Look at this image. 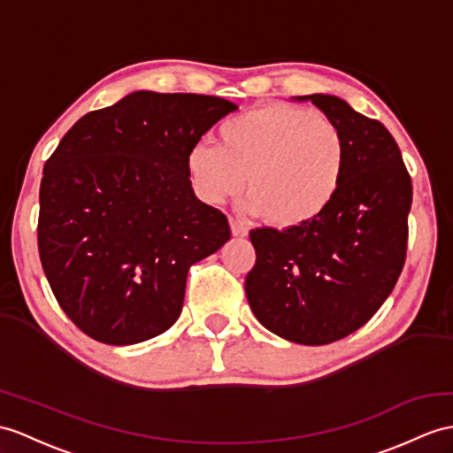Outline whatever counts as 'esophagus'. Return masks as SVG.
Masks as SVG:
<instances>
[{
    "label": "esophagus",
    "instance_id": "esophagus-1",
    "mask_svg": "<svg viewBox=\"0 0 453 453\" xmlns=\"http://www.w3.org/2000/svg\"><path fill=\"white\" fill-rule=\"evenodd\" d=\"M228 223H230V230H233V234L234 236H238V238H244V236H248V228L240 223V220H236V219H233L230 217L228 219Z\"/></svg>",
    "mask_w": 453,
    "mask_h": 453
}]
</instances>
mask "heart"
<instances>
[{
	"label": "heart",
	"instance_id": "b5f03b06",
	"mask_svg": "<svg viewBox=\"0 0 453 453\" xmlns=\"http://www.w3.org/2000/svg\"><path fill=\"white\" fill-rule=\"evenodd\" d=\"M217 146L197 143L186 157L196 194L220 203L244 188L248 211L279 230L321 219L344 184L348 143L333 120L313 109L267 104L230 117Z\"/></svg>",
	"mask_w": 453,
	"mask_h": 453
}]
</instances>
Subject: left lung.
<instances>
[{
  "label": "left lung",
  "instance_id": "1",
  "mask_svg": "<svg viewBox=\"0 0 453 453\" xmlns=\"http://www.w3.org/2000/svg\"><path fill=\"white\" fill-rule=\"evenodd\" d=\"M310 99L348 143L344 184L328 211L297 230L256 228L246 296L277 336L323 346L356 333L379 311L405 263L413 186L398 143L382 123L328 94Z\"/></svg>",
  "mask_w": 453,
  "mask_h": 453
}]
</instances>
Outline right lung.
<instances>
[{
    "label": "right lung",
    "instance_id": "obj_1",
    "mask_svg": "<svg viewBox=\"0 0 453 453\" xmlns=\"http://www.w3.org/2000/svg\"><path fill=\"white\" fill-rule=\"evenodd\" d=\"M233 102L134 92L86 113L43 167L38 251L55 300L84 334L128 346L180 317L194 263L230 238L200 202L188 151Z\"/></svg>",
    "mask_w": 453,
    "mask_h": 453
}]
</instances>
